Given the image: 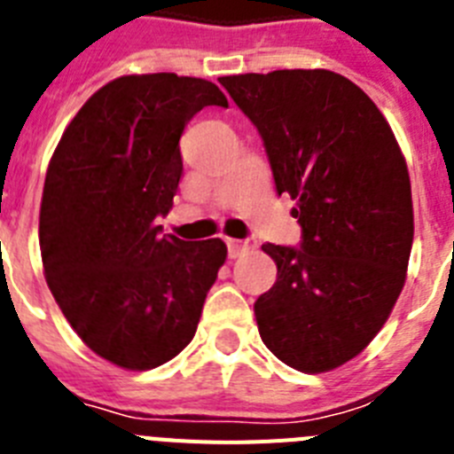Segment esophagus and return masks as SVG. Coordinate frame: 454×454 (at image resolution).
<instances>
[{
  "label": "esophagus",
  "instance_id": "1",
  "mask_svg": "<svg viewBox=\"0 0 454 454\" xmlns=\"http://www.w3.org/2000/svg\"><path fill=\"white\" fill-rule=\"evenodd\" d=\"M252 247V240L250 239H227V250H230L231 259H236L239 254Z\"/></svg>",
  "mask_w": 454,
  "mask_h": 454
}]
</instances>
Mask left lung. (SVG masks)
Masks as SVG:
<instances>
[{
	"instance_id": "obj_1",
	"label": "left lung",
	"mask_w": 454,
	"mask_h": 454,
	"mask_svg": "<svg viewBox=\"0 0 454 454\" xmlns=\"http://www.w3.org/2000/svg\"><path fill=\"white\" fill-rule=\"evenodd\" d=\"M220 83L262 136L302 230L298 247L263 246L277 282L254 302L259 334L286 366L332 371L371 343L403 291L414 240L403 152L372 99L336 72Z\"/></svg>"
}]
</instances>
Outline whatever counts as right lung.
<instances>
[{"instance_id": "add662e5", "label": "right lung", "mask_w": 454, "mask_h": 454, "mask_svg": "<svg viewBox=\"0 0 454 454\" xmlns=\"http://www.w3.org/2000/svg\"><path fill=\"white\" fill-rule=\"evenodd\" d=\"M204 106H227L207 79L120 77L67 124L47 168L40 254L82 340L115 366L150 371L198 330L227 247L163 234L184 172L179 138Z\"/></svg>"}]
</instances>
